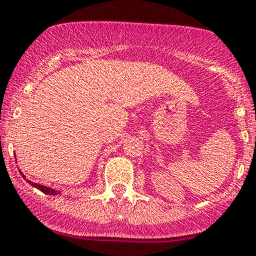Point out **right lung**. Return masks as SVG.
<instances>
[{"mask_svg":"<svg viewBox=\"0 0 256 256\" xmlns=\"http://www.w3.org/2000/svg\"><path fill=\"white\" fill-rule=\"evenodd\" d=\"M20 173H22V172H20ZM22 177L25 178V176L22 174ZM26 182H28V184H31L32 186L37 188V189H38V190H40V192H42L46 194V195H58V192H56V190H54V189H52V188H48V186H44V185H40V184L34 183V182L28 180V179H26Z\"/></svg>","mask_w":256,"mask_h":256,"instance_id":"add662e5","label":"right lung"}]
</instances>
